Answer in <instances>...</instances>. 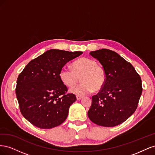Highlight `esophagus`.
Segmentation results:
<instances>
[{
	"instance_id": "1",
	"label": "esophagus",
	"mask_w": 155,
	"mask_h": 155,
	"mask_svg": "<svg viewBox=\"0 0 155 155\" xmlns=\"http://www.w3.org/2000/svg\"><path fill=\"white\" fill-rule=\"evenodd\" d=\"M82 97H83L81 96H76V99H77V100H80Z\"/></svg>"
}]
</instances>
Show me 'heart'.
I'll list each match as a JSON object with an SVG mask.
<instances>
[{
	"mask_svg": "<svg viewBox=\"0 0 155 155\" xmlns=\"http://www.w3.org/2000/svg\"><path fill=\"white\" fill-rule=\"evenodd\" d=\"M72 66V69L63 67L59 74L61 81L68 87L76 85L80 78L82 82L72 88L71 92L82 96L91 93L94 90L99 91L104 86L106 73L104 68L97 65L96 61L83 58L74 61Z\"/></svg>",
	"mask_w": 155,
	"mask_h": 155,
	"instance_id": "1",
	"label": "heart"
}]
</instances>
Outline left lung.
<instances>
[{
  "label": "left lung",
  "mask_w": 155,
  "mask_h": 155,
  "mask_svg": "<svg viewBox=\"0 0 155 155\" xmlns=\"http://www.w3.org/2000/svg\"><path fill=\"white\" fill-rule=\"evenodd\" d=\"M99 61L106 73V81L92 97L88 116L104 127L122 124L135 112L142 92V80L134 68L115 51L101 49L90 52Z\"/></svg>",
  "instance_id": "left-lung-1"
}]
</instances>
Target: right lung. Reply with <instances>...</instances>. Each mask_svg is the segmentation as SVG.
<instances>
[{
  "instance_id": "add662e5",
  "label": "right lung",
  "mask_w": 155,
  "mask_h": 155,
  "mask_svg": "<svg viewBox=\"0 0 155 155\" xmlns=\"http://www.w3.org/2000/svg\"><path fill=\"white\" fill-rule=\"evenodd\" d=\"M83 54L51 49L30 61L18 75L15 93L22 115L41 129H51L67 119L76 101L61 81L59 74L67 62Z\"/></svg>"
}]
</instances>
